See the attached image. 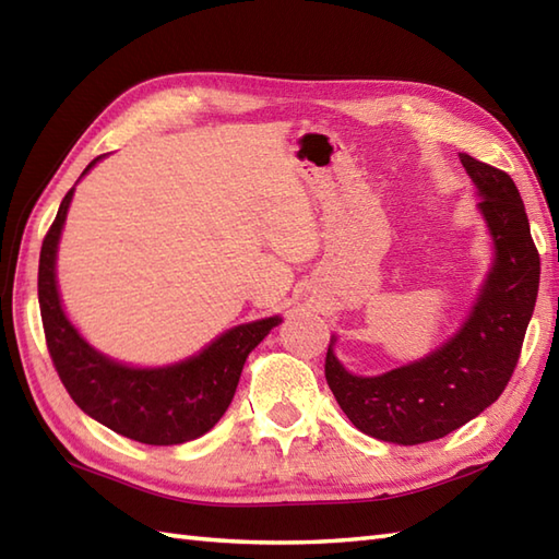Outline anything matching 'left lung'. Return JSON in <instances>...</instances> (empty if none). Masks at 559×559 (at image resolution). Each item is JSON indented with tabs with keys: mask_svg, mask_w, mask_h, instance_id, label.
Returning <instances> with one entry per match:
<instances>
[{
	"mask_svg": "<svg viewBox=\"0 0 559 559\" xmlns=\"http://www.w3.org/2000/svg\"><path fill=\"white\" fill-rule=\"evenodd\" d=\"M459 158L483 197L478 209L495 240V264L468 322L425 360L379 377H355L326 350V384L341 411L384 442H432L500 399L536 307L540 257L514 180L468 153Z\"/></svg>",
	"mask_w": 559,
	"mask_h": 559,
	"instance_id": "left-lung-1",
	"label": "left lung"
}]
</instances>
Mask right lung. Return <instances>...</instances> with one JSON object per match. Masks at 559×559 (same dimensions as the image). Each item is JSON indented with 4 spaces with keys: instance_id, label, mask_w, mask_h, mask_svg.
Returning a JSON list of instances; mask_svg holds the SVG:
<instances>
[{
    "instance_id": "obj_1",
    "label": "right lung",
    "mask_w": 559,
    "mask_h": 559,
    "mask_svg": "<svg viewBox=\"0 0 559 559\" xmlns=\"http://www.w3.org/2000/svg\"><path fill=\"white\" fill-rule=\"evenodd\" d=\"M96 160L88 163L83 175ZM71 194L74 187L62 199L45 235L38 266L45 343L64 389L83 413L141 444L170 447L206 435L228 411L247 355L281 319L269 317L235 326L194 358L160 370H134L105 358L67 322L57 295L55 254Z\"/></svg>"
}]
</instances>
